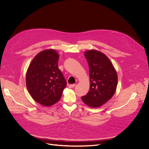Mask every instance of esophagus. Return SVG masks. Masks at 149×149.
<instances>
[{
	"label": "esophagus",
	"instance_id": "obj_1",
	"mask_svg": "<svg viewBox=\"0 0 149 149\" xmlns=\"http://www.w3.org/2000/svg\"><path fill=\"white\" fill-rule=\"evenodd\" d=\"M68 87H70V88H74V87H75V84H70V85H68Z\"/></svg>",
	"mask_w": 149,
	"mask_h": 149
}]
</instances>
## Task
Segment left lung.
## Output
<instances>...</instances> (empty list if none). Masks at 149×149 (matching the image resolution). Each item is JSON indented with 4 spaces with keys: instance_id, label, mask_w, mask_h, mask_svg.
<instances>
[{
    "instance_id": "8db88e82",
    "label": "left lung",
    "mask_w": 149,
    "mask_h": 149,
    "mask_svg": "<svg viewBox=\"0 0 149 149\" xmlns=\"http://www.w3.org/2000/svg\"><path fill=\"white\" fill-rule=\"evenodd\" d=\"M89 66L90 87L84 103L91 107H100L112 98L115 93L118 77L114 67L102 52L90 50L84 53Z\"/></svg>"
}]
</instances>
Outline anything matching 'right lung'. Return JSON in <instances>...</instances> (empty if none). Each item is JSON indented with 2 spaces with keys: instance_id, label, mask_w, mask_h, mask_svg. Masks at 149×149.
Masks as SVG:
<instances>
[{
  "instance_id": "add662e5",
  "label": "right lung",
  "mask_w": 149,
  "mask_h": 149,
  "mask_svg": "<svg viewBox=\"0 0 149 149\" xmlns=\"http://www.w3.org/2000/svg\"><path fill=\"white\" fill-rule=\"evenodd\" d=\"M59 56L55 50L40 52L31 61L26 75V86L34 100L45 106L58 102L66 81L58 68Z\"/></svg>"
}]
</instances>
